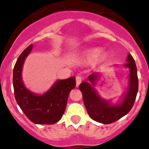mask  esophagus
Instances as JSON below:
<instances>
[{"label": "esophagus", "mask_w": 149, "mask_h": 149, "mask_svg": "<svg viewBox=\"0 0 149 149\" xmlns=\"http://www.w3.org/2000/svg\"><path fill=\"white\" fill-rule=\"evenodd\" d=\"M82 79L81 76H76V86H77V87H78L79 85H80V83L82 82Z\"/></svg>", "instance_id": "34e87169"}]
</instances>
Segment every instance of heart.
Segmentation results:
<instances>
[{"label":"heart","mask_w":149,"mask_h":149,"mask_svg":"<svg viewBox=\"0 0 149 149\" xmlns=\"http://www.w3.org/2000/svg\"><path fill=\"white\" fill-rule=\"evenodd\" d=\"M101 52V49L99 48H94V49H91L88 50L85 54V58L88 61H94L96 60L99 57L100 54ZM102 58H104V56L102 57Z\"/></svg>","instance_id":"heart-1"}]
</instances>
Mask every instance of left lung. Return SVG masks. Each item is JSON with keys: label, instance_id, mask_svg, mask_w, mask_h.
<instances>
[{"label": "left lung", "instance_id": "8db88e82", "mask_svg": "<svg viewBox=\"0 0 149 149\" xmlns=\"http://www.w3.org/2000/svg\"><path fill=\"white\" fill-rule=\"evenodd\" d=\"M127 61L125 66L130 69L129 85L122 102L119 104L112 105L109 101L102 99L94 90L93 86L97 78V73H93L88 76V80L92 86L87 82H83L79 85V90L82 93L88 114L94 121L105 125L113 123L128 113L134 106L139 85L136 66L130 54L128 55Z\"/></svg>", "mask_w": 149, "mask_h": 149}]
</instances>
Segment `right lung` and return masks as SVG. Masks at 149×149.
I'll use <instances>...</instances> for the list:
<instances>
[{
  "instance_id": "right-lung-1",
  "label": "right lung",
  "mask_w": 149,
  "mask_h": 149,
  "mask_svg": "<svg viewBox=\"0 0 149 149\" xmlns=\"http://www.w3.org/2000/svg\"><path fill=\"white\" fill-rule=\"evenodd\" d=\"M33 47L30 45L19 55L13 69V88L15 100L21 109L32 122L38 125H53L64 115L67 99L76 86L74 76L57 81L47 92L37 95L24 87L22 80L24 61Z\"/></svg>"
}]
</instances>
